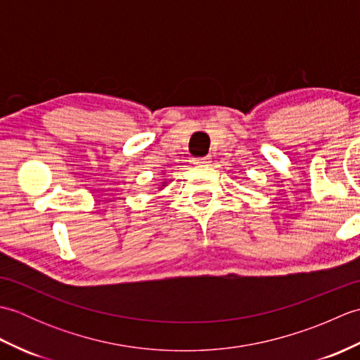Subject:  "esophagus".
I'll return each instance as SVG.
<instances>
[{"label": "esophagus", "instance_id": "34e87169", "mask_svg": "<svg viewBox=\"0 0 360 360\" xmlns=\"http://www.w3.org/2000/svg\"><path fill=\"white\" fill-rule=\"evenodd\" d=\"M212 162V158L210 156H205V158H198L193 160L195 165H209Z\"/></svg>", "mask_w": 360, "mask_h": 360}]
</instances>
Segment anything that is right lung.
Listing matches in <instances>:
<instances>
[{"label":"right lung","mask_w":360,"mask_h":360,"mask_svg":"<svg viewBox=\"0 0 360 360\" xmlns=\"http://www.w3.org/2000/svg\"><path fill=\"white\" fill-rule=\"evenodd\" d=\"M164 187H167V181H164V182H160V186L158 187V190H162Z\"/></svg>","instance_id":"add662e5"}]
</instances>
